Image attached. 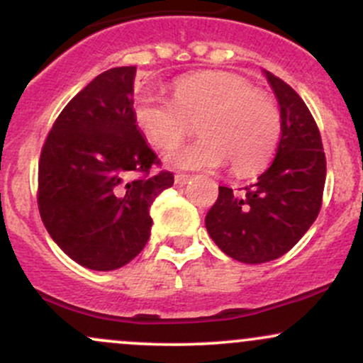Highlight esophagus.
<instances>
[{"label":"esophagus","mask_w":363,"mask_h":363,"mask_svg":"<svg viewBox=\"0 0 363 363\" xmlns=\"http://www.w3.org/2000/svg\"><path fill=\"white\" fill-rule=\"evenodd\" d=\"M174 181H176V186L177 187H182V186H186L187 182L191 181V176H186V174H177Z\"/></svg>","instance_id":"obj_1"}]
</instances>
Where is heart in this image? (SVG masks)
<instances>
[{"label":"heart","mask_w":363,"mask_h":363,"mask_svg":"<svg viewBox=\"0 0 363 363\" xmlns=\"http://www.w3.org/2000/svg\"><path fill=\"white\" fill-rule=\"evenodd\" d=\"M136 128L152 147L177 148L198 123L199 138L169 157L179 169H216L230 160L239 174L261 167L280 140V112L244 78L223 72L187 74L174 83L172 101L141 90L133 102Z\"/></svg>","instance_id":"obj_1"}]
</instances>
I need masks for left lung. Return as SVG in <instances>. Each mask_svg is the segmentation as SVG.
Returning <instances> with one entry per match:
<instances>
[{
	"label": "left lung",
	"instance_id": "obj_1",
	"mask_svg": "<svg viewBox=\"0 0 363 363\" xmlns=\"http://www.w3.org/2000/svg\"><path fill=\"white\" fill-rule=\"evenodd\" d=\"M264 74L280 104L277 155L240 193L220 186L205 218L215 244L247 264L277 259L302 239L318 218L326 181V157L311 111L290 85Z\"/></svg>",
	"mask_w": 363,
	"mask_h": 363
}]
</instances>
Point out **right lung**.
I'll use <instances>...</instances> for the list:
<instances>
[{"mask_svg":"<svg viewBox=\"0 0 363 363\" xmlns=\"http://www.w3.org/2000/svg\"><path fill=\"white\" fill-rule=\"evenodd\" d=\"M136 66L95 77L66 104L40 152L37 205L52 240L78 264L111 272L135 259L152 230L150 206L174 176L133 119Z\"/></svg>","mask_w":363,"mask_h":363,"instance_id":"add662e5","label":"right lung"}]
</instances>
